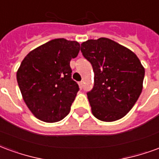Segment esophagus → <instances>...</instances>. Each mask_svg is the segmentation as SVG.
<instances>
[{
	"label": "esophagus",
	"instance_id": "esophagus-1",
	"mask_svg": "<svg viewBox=\"0 0 159 159\" xmlns=\"http://www.w3.org/2000/svg\"><path fill=\"white\" fill-rule=\"evenodd\" d=\"M79 86H80V88H81V89H83V81H81V82L79 83Z\"/></svg>",
	"mask_w": 159,
	"mask_h": 159
}]
</instances>
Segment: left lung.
<instances>
[{
    "label": "left lung",
    "mask_w": 159,
    "mask_h": 159,
    "mask_svg": "<svg viewBox=\"0 0 159 159\" xmlns=\"http://www.w3.org/2000/svg\"><path fill=\"white\" fill-rule=\"evenodd\" d=\"M89 61L94 83L87 93L93 116L113 122L126 115L142 91L145 69L134 53L112 40L101 37L81 44Z\"/></svg>",
    "instance_id": "left-lung-1"
}]
</instances>
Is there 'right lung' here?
Instances as JSON below:
<instances>
[{
	"mask_svg": "<svg viewBox=\"0 0 159 159\" xmlns=\"http://www.w3.org/2000/svg\"><path fill=\"white\" fill-rule=\"evenodd\" d=\"M80 51L76 41L58 38L30 52L17 72L23 99L38 119L54 123L62 120L79 90L71 78L70 62Z\"/></svg>",
	"mask_w": 159,
	"mask_h": 159,
	"instance_id": "add662e5",
	"label": "right lung"
}]
</instances>
